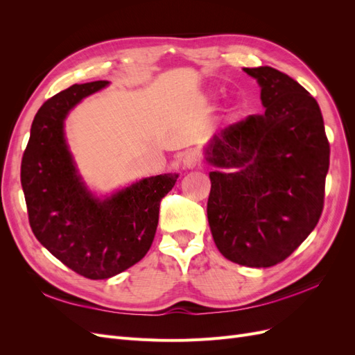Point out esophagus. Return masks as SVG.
<instances>
[{"instance_id": "34e87169", "label": "esophagus", "mask_w": 355, "mask_h": 355, "mask_svg": "<svg viewBox=\"0 0 355 355\" xmlns=\"http://www.w3.org/2000/svg\"><path fill=\"white\" fill-rule=\"evenodd\" d=\"M182 163H184L185 168H194V167L200 166L201 157L197 151H188V153H185L184 158H182Z\"/></svg>"}]
</instances>
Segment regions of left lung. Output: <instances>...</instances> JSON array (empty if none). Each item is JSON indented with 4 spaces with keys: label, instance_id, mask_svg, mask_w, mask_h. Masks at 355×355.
I'll return each mask as SVG.
<instances>
[{
    "label": "left lung",
    "instance_id": "obj_1",
    "mask_svg": "<svg viewBox=\"0 0 355 355\" xmlns=\"http://www.w3.org/2000/svg\"><path fill=\"white\" fill-rule=\"evenodd\" d=\"M261 85L263 114L214 135L207 218L214 244L234 263L283 262L313 232L324 206L330 146L317 101L271 67L244 68Z\"/></svg>",
    "mask_w": 355,
    "mask_h": 355
}]
</instances>
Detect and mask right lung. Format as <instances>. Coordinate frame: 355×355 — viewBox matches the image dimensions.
<instances>
[{"label": "right lung", "instance_id": "1", "mask_svg": "<svg viewBox=\"0 0 355 355\" xmlns=\"http://www.w3.org/2000/svg\"><path fill=\"white\" fill-rule=\"evenodd\" d=\"M108 84H73L42 103L20 167L32 232L62 263L90 280L120 274L148 253L159 202L179 178H146L105 200L87 191L68 149L63 121L75 105Z\"/></svg>", "mask_w": 355, "mask_h": 355}]
</instances>
